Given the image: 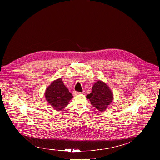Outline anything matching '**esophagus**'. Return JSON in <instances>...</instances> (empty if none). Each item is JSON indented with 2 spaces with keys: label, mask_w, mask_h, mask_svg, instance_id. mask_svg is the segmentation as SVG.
Returning a JSON list of instances; mask_svg holds the SVG:
<instances>
[{
  "label": "esophagus",
  "mask_w": 160,
  "mask_h": 160,
  "mask_svg": "<svg viewBox=\"0 0 160 160\" xmlns=\"http://www.w3.org/2000/svg\"><path fill=\"white\" fill-rule=\"evenodd\" d=\"M82 92H79L74 91L73 92V95H79L81 94Z\"/></svg>",
  "instance_id": "1"
}]
</instances>
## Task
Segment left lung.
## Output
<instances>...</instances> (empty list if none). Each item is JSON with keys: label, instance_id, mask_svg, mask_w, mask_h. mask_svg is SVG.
Segmentation results:
<instances>
[{"label": "left lung", "instance_id": "obj_1", "mask_svg": "<svg viewBox=\"0 0 160 160\" xmlns=\"http://www.w3.org/2000/svg\"><path fill=\"white\" fill-rule=\"evenodd\" d=\"M92 106L101 112L105 111L113 99V94L106 83L98 80L93 84L92 92L86 96Z\"/></svg>", "mask_w": 160, "mask_h": 160}]
</instances>
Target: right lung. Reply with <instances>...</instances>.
<instances>
[{
    "label": "right lung",
    "mask_w": 160,
    "mask_h": 160,
    "mask_svg": "<svg viewBox=\"0 0 160 160\" xmlns=\"http://www.w3.org/2000/svg\"><path fill=\"white\" fill-rule=\"evenodd\" d=\"M45 97L54 109L59 111L68 105L73 96L64 85L62 78H58L46 89Z\"/></svg>",
    "instance_id": "obj_1"
}]
</instances>
